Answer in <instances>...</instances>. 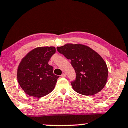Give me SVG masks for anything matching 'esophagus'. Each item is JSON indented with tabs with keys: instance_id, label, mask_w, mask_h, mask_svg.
I'll return each mask as SVG.
<instances>
[{
	"instance_id": "34e87169",
	"label": "esophagus",
	"mask_w": 128,
	"mask_h": 128,
	"mask_svg": "<svg viewBox=\"0 0 128 128\" xmlns=\"http://www.w3.org/2000/svg\"><path fill=\"white\" fill-rule=\"evenodd\" d=\"M61 77H62V78H65V77H66V74H62L61 75Z\"/></svg>"
}]
</instances>
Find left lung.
Instances as JSON below:
<instances>
[{"label": "left lung", "mask_w": 128, "mask_h": 128, "mask_svg": "<svg viewBox=\"0 0 128 128\" xmlns=\"http://www.w3.org/2000/svg\"><path fill=\"white\" fill-rule=\"evenodd\" d=\"M57 50L70 60L76 72V80L72 81L71 85L76 92L92 96L104 87L108 81V68L97 52L86 45L70 43L57 47Z\"/></svg>", "instance_id": "obj_1"}]
</instances>
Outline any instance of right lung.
I'll use <instances>...</instances> for the list:
<instances>
[{"label": "right lung", "instance_id": "obj_1", "mask_svg": "<svg viewBox=\"0 0 128 128\" xmlns=\"http://www.w3.org/2000/svg\"><path fill=\"white\" fill-rule=\"evenodd\" d=\"M55 52L53 46L36 47L22 59L17 70V80L28 96L40 98L54 88L59 76L53 74V68L48 62Z\"/></svg>", "mask_w": 128, "mask_h": 128}]
</instances>
